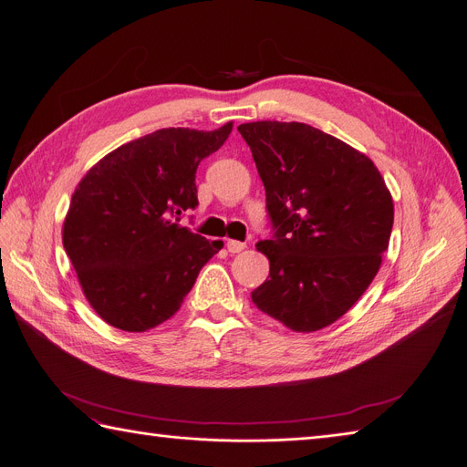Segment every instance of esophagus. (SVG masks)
<instances>
[{
	"mask_svg": "<svg viewBox=\"0 0 467 467\" xmlns=\"http://www.w3.org/2000/svg\"><path fill=\"white\" fill-rule=\"evenodd\" d=\"M244 248H246L244 243H238V240H227V250L231 254H238V252H243Z\"/></svg>",
	"mask_w": 467,
	"mask_h": 467,
	"instance_id": "34e87169",
	"label": "esophagus"
}]
</instances>
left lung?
<instances>
[{
  "label": "left lung",
  "mask_w": 467,
  "mask_h": 467,
  "mask_svg": "<svg viewBox=\"0 0 467 467\" xmlns=\"http://www.w3.org/2000/svg\"><path fill=\"white\" fill-rule=\"evenodd\" d=\"M265 186L275 234L260 240L269 277L252 302L290 331L314 333L364 295L389 248L394 203L375 163L306 123L238 127Z\"/></svg>",
  "instance_id": "8db88e82"
}]
</instances>
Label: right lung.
<instances>
[{
    "label": "right lung",
    "mask_w": 467,
    "mask_h": 467,
    "mask_svg": "<svg viewBox=\"0 0 467 467\" xmlns=\"http://www.w3.org/2000/svg\"><path fill=\"white\" fill-rule=\"evenodd\" d=\"M233 123L161 129L101 158L75 188L63 246L86 300L117 329L144 333L175 316L223 248L177 223L198 205L196 169Z\"/></svg>",
    "instance_id": "add662e5"
}]
</instances>
